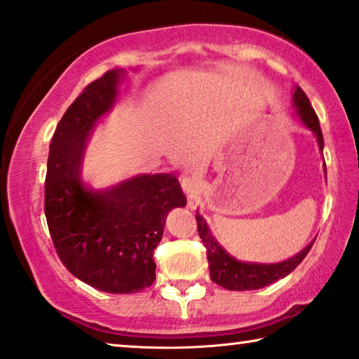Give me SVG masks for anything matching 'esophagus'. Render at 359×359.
<instances>
[{
  "label": "esophagus",
  "instance_id": "esophagus-1",
  "mask_svg": "<svg viewBox=\"0 0 359 359\" xmlns=\"http://www.w3.org/2000/svg\"><path fill=\"white\" fill-rule=\"evenodd\" d=\"M182 189H184V191L189 196H195L198 191H200L201 185H200V182L195 180V179L184 177V179H182Z\"/></svg>",
  "mask_w": 359,
  "mask_h": 359
}]
</instances>
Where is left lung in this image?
<instances>
[{
	"instance_id": "obj_1",
	"label": "left lung",
	"mask_w": 359,
	"mask_h": 359,
	"mask_svg": "<svg viewBox=\"0 0 359 359\" xmlns=\"http://www.w3.org/2000/svg\"><path fill=\"white\" fill-rule=\"evenodd\" d=\"M293 108H295V116L299 119V122L314 133L316 137L320 153L324 148V138L323 130H320L319 119L314 112L311 103H309L308 96L299 87L293 88ZM324 172H325V163H324ZM196 224H198V233L203 240L208 255V263H210V274L211 280L216 282L217 285H221L227 290H258L266 285H271L276 280L283 279V277L290 274L295 267L302 263L304 256L311 250L314 238L306 248H303L298 255L292 256L280 263H247V261H240L233 258L224 250L221 245L217 243V240L214 238L211 233V229L208 226L203 216H200L196 211Z\"/></svg>"
}]
</instances>
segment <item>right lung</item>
I'll return each instance as SVG.
<instances>
[{
    "mask_svg": "<svg viewBox=\"0 0 359 359\" xmlns=\"http://www.w3.org/2000/svg\"><path fill=\"white\" fill-rule=\"evenodd\" d=\"M124 69L95 80L64 112L51 138L45 216L62 264L96 290L135 293L156 279L153 251L165 217L187 198L172 174H137L95 190L82 180L92 132L114 108Z\"/></svg>",
    "mask_w": 359,
    "mask_h": 359,
    "instance_id": "right-lung-1",
    "label": "right lung"
}]
</instances>
